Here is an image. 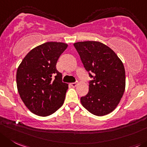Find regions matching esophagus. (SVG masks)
<instances>
[{"mask_svg":"<svg viewBox=\"0 0 147 147\" xmlns=\"http://www.w3.org/2000/svg\"><path fill=\"white\" fill-rule=\"evenodd\" d=\"M78 81L75 82V83H70V86H72V87H75V86H76L77 85H78Z\"/></svg>","mask_w":147,"mask_h":147,"instance_id":"obj_1","label":"esophagus"}]
</instances>
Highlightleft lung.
Returning a JSON list of instances; mask_svg holds the SVG:
<instances>
[{
	"instance_id": "1",
	"label": "left lung",
	"mask_w": 147,
	"mask_h": 147,
	"mask_svg": "<svg viewBox=\"0 0 147 147\" xmlns=\"http://www.w3.org/2000/svg\"><path fill=\"white\" fill-rule=\"evenodd\" d=\"M82 63L88 72V93L80 98L81 104L93 115L104 116L118 105L125 88V72L117 54L97 41L74 43Z\"/></svg>"
}]
</instances>
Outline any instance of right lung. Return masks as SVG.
I'll use <instances>...</instances> for the list:
<instances>
[{
	"instance_id": "right-lung-1",
	"label": "right lung",
	"mask_w": 147,
	"mask_h": 147,
	"mask_svg": "<svg viewBox=\"0 0 147 147\" xmlns=\"http://www.w3.org/2000/svg\"><path fill=\"white\" fill-rule=\"evenodd\" d=\"M67 48L64 42H45L30 51L18 67V92L35 115L49 116L64 104L68 84L62 82L56 65Z\"/></svg>"
}]
</instances>
